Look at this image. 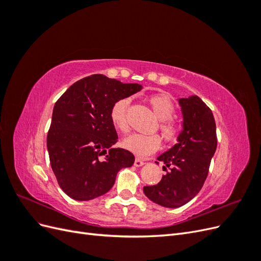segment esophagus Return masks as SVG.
Wrapping results in <instances>:
<instances>
[{
	"instance_id": "esophagus-1",
	"label": "esophagus",
	"mask_w": 261,
	"mask_h": 261,
	"mask_svg": "<svg viewBox=\"0 0 261 261\" xmlns=\"http://www.w3.org/2000/svg\"><path fill=\"white\" fill-rule=\"evenodd\" d=\"M145 164V162L141 160V159H139V158H136L135 159V162H134V165H135V167H143V165Z\"/></svg>"
}]
</instances>
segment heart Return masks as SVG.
Listing matches in <instances>:
<instances>
[{
  "label": "heart",
  "instance_id": "1",
  "mask_svg": "<svg viewBox=\"0 0 261 261\" xmlns=\"http://www.w3.org/2000/svg\"><path fill=\"white\" fill-rule=\"evenodd\" d=\"M149 103L156 116L160 118V130L167 141H174L181 132L180 126L171 118L175 113V107L172 100L165 94H153L149 98ZM130 105V98L124 97L116 100L110 111V118L116 130L121 134H127L130 129L127 118V111ZM123 146L138 156H147L155 152L161 146V138L156 134H133L123 141Z\"/></svg>",
  "mask_w": 261,
  "mask_h": 261
}]
</instances>
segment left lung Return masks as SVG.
Listing matches in <instances>:
<instances>
[{
	"mask_svg": "<svg viewBox=\"0 0 261 261\" xmlns=\"http://www.w3.org/2000/svg\"><path fill=\"white\" fill-rule=\"evenodd\" d=\"M178 102L183 113L178 143L155 161L164 163L167 174L156 185L144 187L150 200L167 208L183 206L200 192L218 143L216 121L207 105L197 96L181 98Z\"/></svg>",
	"mask_w": 261,
	"mask_h": 261,
	"instance_id": "8db88e82",
	"label": "left lung"
}]
</instances>
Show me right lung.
Returning <instances> with one entry per match:
<instances>
[{
  "label": "right lung",
  "mask_w": 261,
  "mask_h": 261,
  "mask_svg": "<svg viewBox=\"0 0 261 261\" xmlns=\"http://www.w3.org/2000/svg\"><path fill=\"white\" fill-rule=\"evenodd\" d=\"M96 74L76 82L55 102L46 137L51 168L62 191L75 200H90L112 188L117 172L135 156L113 148L118 137L110 111L114 102L141 90Z\"/></svg>",
  "instance_id": "right-lung-1"
}]
</instances>
